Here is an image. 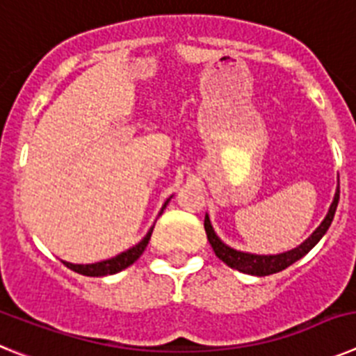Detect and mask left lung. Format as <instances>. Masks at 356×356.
<instances>
[{
    "mask_svg": "<svg viewBox=\"0 0 356 356\" xmlns=\"http://www.w3.org/2000/svg\"><path fill=\"white\" fill-rule=\"evenodd\" d=\"M339 193H341V191H339V185H337V191H335L332 205H330L328 213H326V217L323 219V222L314 229V234L310 235L307 241H303L300 246H296L294 250L291 251H284V253H278V254H257V253H246V251L234 250V248H229L228 244H225L221 238L217 237L216 229H213L212 222H210L209 213L205 216L207 237H209L210 246H212L217 259L222 260V262H225L226 266L232 267V269H237V271L246 273V275H253V276L275 275V273L284 271V269H287L289 266H292L294 262L303 259L305 254L312 250L317 242L323 238V235L328 232L330 225H332L333 221V216H335V210H337V205H339Z\"/></svg>",
    "mask_w": 356,
    "mask_h": 356,
    "instance_id": "left-lung-1",
    "label": "left lung"
}]
</instances>
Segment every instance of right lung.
I'll return each instance as SVG.
<instances>
[{
    "label": "right lung",
    "mask_w": 356,
    "mask_h": 356,
    "mask_svg": "<svg viewBox=\"0 0 356 356\" xmlns=\"http://www.w3.org/2000/svg\"><path fill=\"white\" fill-rule=\"evenodd\" d=\"M172 197V196H171ZM171 197H169L165 203H163L162 210H160V213L163 212V209L168 207V203L171 201ZM159 213V216H160ZM155 226V225H153ZM153 226H151L149 229H147V234L144 235L143 241L139 242V244H135V246H131L130 250L122 251V253H119L118 257H112V259L108 260H102V262H96V264H71V262H64V266H67L69 269H72L74 273H78V275H83V276H108V275H115V273L122 271V269H127V267H130L131 264L135 262V260L139 259L140 254L144 253V250H146L147 242H149L151 238V234H153Z\"/></svg>",
    "instance_id": "1"
}]
</instances>
